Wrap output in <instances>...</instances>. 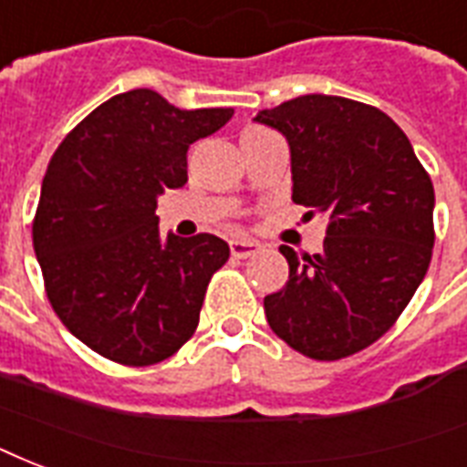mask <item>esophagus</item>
I'll return each mask as SVG.
<instances>
[{"mask_svg":"<svg viewBox=\"0 0 467 467\" xmlns=\"http://www.w3.org/2000/svg\"><path fill=\"white\" fill-rule=\"evenodd\" d=\"M261 244L258 241H251V238H241V241H231V255L234 258H248V255H255L261 251Z\"/></svg>","mask_w":467,"mask_h":467,"instance_id":"1","label":"esophagus"}]
</instances>
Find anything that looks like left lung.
<instances>
[{"label": "left lung", "mask_w": 467, "mask_h": 467, "mask_svg": "<svg viewBox=\"0 0 467 467\" xmlns=\"http://www.w3.org/2000/svg\"><path fill=\"white\" fill-rule=\"evenodd\" d=\"M255 120L290 145L293 202L329 219L320 254L280 246L290 275L265 296L287 347L337 362L394 327L433 254V184L404 130L374 105L300 96Z\"/></svg>", "instance_id": "obj_1"}]
</instances>
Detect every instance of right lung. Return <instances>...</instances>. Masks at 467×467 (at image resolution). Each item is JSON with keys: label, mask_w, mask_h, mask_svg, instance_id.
I'll return each mask as SVG.
<instances>
[{"label": "right lung", "mask_w": 467, "mask_h": 467, "mask_svg": "<svg viewBox=\"0 0 467 467\" xmlns=\"http://www.w3.org/2000/svg\"><path fill=\"white\" fill-rule=\"evenodd\" d=\"M231 108L180 110L138 88L63 138L31 226L44 290L71 335L110 362L150 367L194 335L206 285L229 261L213 234L167 241L157 196L187 184V152Z\"/></svg>", "instance_id": "obj_1"}]
</instances>
